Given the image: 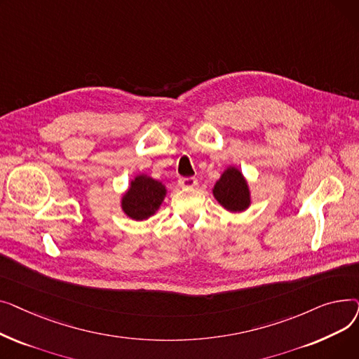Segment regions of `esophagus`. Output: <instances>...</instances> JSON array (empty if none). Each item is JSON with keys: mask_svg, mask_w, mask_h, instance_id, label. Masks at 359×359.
I'll list each match as a JSON object with an SVG mask.
<instances>
[{"mask_svg": "<svg viewBox=\"0 0 359 359\" xmlns=\"http://www.w3.org/2000/svg\"><path fill=\"white\" fill-rule=\"evenodd\" d=\"M179 184L182 187H195L198 184V180L195 177H180Z\"/></svg>", "mask_w": 359, "mask_h": 359, "instance_id": "esophagus-1", "label": "esophagus"}]
</instances>
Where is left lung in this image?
Instances as JSON below:
<instances>
[{"instance_id":"obj_1","label":"left lung","mask_w":359,"mask_h":359,"mask_svg":"<svg viewBox=\"0 0 359 359\" xmlns=\"http://www.w3.org/2000/svg\"><path fill=\"white\" fill-rule=\"evenodd\" d=\"M212 194L218 203L230 212L246 211L252 203L248 180L238 168L231 165L224 170L219 180L214 184Z\"/></svg>"}]
</instances>
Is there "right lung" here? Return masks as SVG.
I'll list each match as a JSON object with an SVG mask.
<instances>
[{
    "instance_id": "add662e5",
    "label": "right lung",
    "mask_w": 359,
    "mask_h": 359,
    "mask_svg": "<svg viewBox=\"0 0 359 359\" xmlns=\"http://www.w3.org/2000/svg\"><path fill=\"white\" fill-rule=\"evenodd\" d=\"M165 194V186L161 182L147 175H138L130 180L129 189L122 196V211L135 221L147 219L158 211Z\"/></svg>"
}]
</instances>
